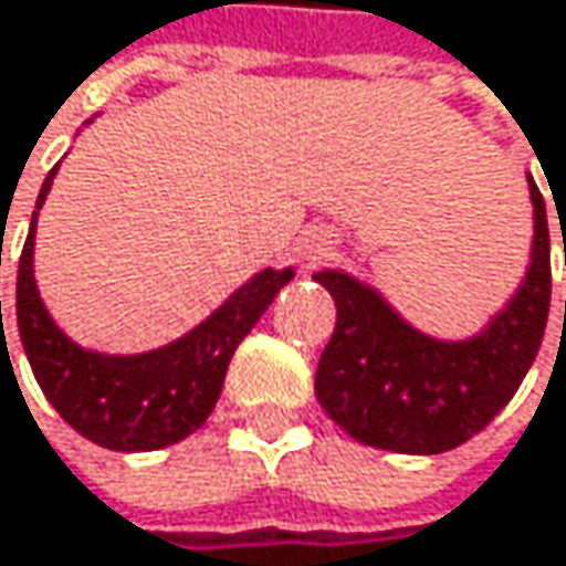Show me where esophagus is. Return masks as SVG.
Listing matches in <instances>:
<instances>
[{
	"label": "esophagus",
	"instance_id": "1",
	"mask_svg": "<svg viewBox=\"0 0 566 566\" xmlns=\"http://www.w3.org/2000/svg\"><path fill=\"white\" fill-rule=\"evenodd\" d=\"M328 251H332V234L328 231H322V228L305 231V238H302V261L308 268L318 264L322 258H328Z\"/></svg>",
	"mask_w": 566,
	"mask_h": 566
}]
</instances>
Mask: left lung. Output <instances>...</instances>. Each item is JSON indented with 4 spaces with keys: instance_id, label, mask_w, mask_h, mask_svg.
I'll use <instances>...</instances> for the list:
<instances>
[{
    "instance_id": "left-lung-1",
    "label": "left lung",
    "mask_w": 566,
    "mask_h": 566,
    "mask_svg": "<svg viewBox=\"0 0 566 566\" xmlns=\"http://www.w3.org/2000/svg\"><path fill=\"white\" fill-rule=\"evenodd\" d=\"M527 191L534 205L527 271L514 295L468 338H434L415 328L352 271L315 274L338 308L315 398L355 441L395 454H441L488 428L514 398L541 352L551 312V231L531 171Z\"/></svg>"
}]
</instances>
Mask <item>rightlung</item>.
<instances>
[{"label":"right lung","instance_id":"add662e5","mask_svg":"<svg viewBox=\"0 0 566 566\" xmlns=\"http://www.w3.org/2000/svg\"><path fill=\"white\" fill-rule=\"evenodd\" d=\"M55 171L59 165L42 181L15 281V322L32 375L49 405L98 448L158 451L178 444L214 411L234 348L295 277V268L254 271L205 322L151 352L82 348L55 325L35 285V221Z\"/></svg>","mask_w":566,"mask_h":566}]
</instances>
